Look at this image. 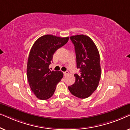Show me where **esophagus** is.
Here are the masks:
<instances>
[{"mask_svg": "<svg viewBox=\"0 0 130 130\" xmlns=\"http://www.w3.org/2000/svg\"><path fill=\"white\" fill-rule=\"evenodd\" d=\"M63 74H64V76H67V74H69V72H67V71H66V72H63Z\"/></svg>", "mask_w": 130, "mask_h": 130, "instance_id": "1", "label": "esophagus"}]
</instances>
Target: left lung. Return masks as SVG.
Here are the masks:
<instances>
[{
    "label": "left lung",
    "instance_id": "obj_1",
    "mask_svg": "<svg viewBox=\"0 0 130 130\" xmlns=\"http://www.w3.org/2000/svg\"><path fill=\"white\" fill-rule=\"evenodd\" d=\"M70 39L74 46L80 74H74L75 83L68 87L69 90L79 98H87L96 89L101 77L98 50L92 39L85 35H74Z\"/></svg>",
    "mask_w": 130,
    "mask_h": 130
}]
</instances>
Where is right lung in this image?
<instances>
[{"instance_id": "right-lung-1", "label": "right lung", "mask_w": 130, "mask_h": 130, "mask_svg": "<svg viewBox=\"0 0 130 130\" xmlns=\"http://www.w3.org/2000/svg\"><path fill=\"white\" fill-rule=\"evenodd\" d=\"M69 37L45 35L33 44L28 59V81L37 98L46 100L54 94L57 83L63 77L61 71H50L54 53L68 42Z\"/></svg>"}]
</instances>
